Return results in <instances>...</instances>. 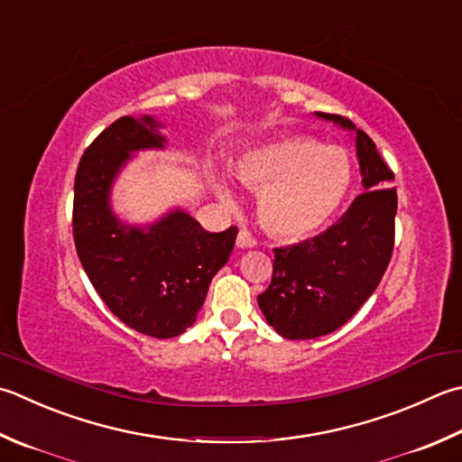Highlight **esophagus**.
Segmentation results:
<instances>
[{
  "label": "esophagus",
  "instance_id": "obj_1",
  "mask_svg": "<svg viewBox=\"0 0 462 462\" xmlns=\"http://www.w3.org/2000/svg\"><path fill=\"white\" fill-rule=\"evenodd\" d=\"M236 244H238V248H242V250L254 248L256 246V238L252 236L248 230H240L238 232V238H236Z\"/></svg>",
  "mask_w": 462,
  "mask_h": 462
}]
</instances>
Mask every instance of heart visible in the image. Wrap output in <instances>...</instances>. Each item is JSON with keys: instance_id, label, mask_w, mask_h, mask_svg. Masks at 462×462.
<instances>
[{"instance_id": "obj_1", "label": "heart", "mask_w": 462, "mask_h": 462, "mask_svg": "<svg viewBox=\"0 0 462 462\" xmlns=\"http://www.w3.org/2000/svg\"><path fill=\"white\" fill-rule=\"evenodd\" d=\"M236 176L264 192L258 212L266 230L294 240L322 228L338 210L352 182V166L338 146L288 135L248 152L238 162ZM216 192L226 204L234 202L224 182H216Z\"/></svg>"}]
</instances>
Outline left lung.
Returning a JSON list of instances; mask_svg holds the SVG:
<instances>
[{"label":"left lung","mask_w":462,"mask_h":462,"mask_svg":"<svg viewBox=\"0 0 462 462\" xmlns=\"http://www.w3.org/2000/svg\"><path fill=\"white\" fill-rule=\"evenodd\" d=\"M314 116L355 134L365 192L319 236L274 250L273 282L258 306L288 340L319 338L348 322L376 291L394 246V174L376 143L346 117Z\"/></svg>","instance_id":"left-lung-1"}]
</instances>
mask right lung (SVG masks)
I'll return each instance as SVG.
<instances>
[{"mask_svg":"<svg viewBox=\"0 0 462 462\" xmlns=\"http://www.w3.org/2000/svg\"><path fill=\"white\" fill-rule=\"evenodd\" d=\"M153 116H124L89 143L74 184V242L89 282L117 319L153 338L196 322L214 274L228 262L238 228L206 232L188 212L134 226L112 210V186L134 152L164 150Z\"/></svg>","mask_w":462,"mask_h":462,"instance_id":"obj_1","label":"right lung"}]
</instances>
